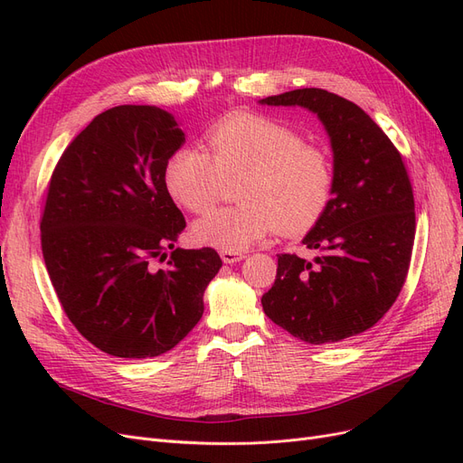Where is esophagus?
I'll return each mask as SVG.
<instances>
[{
	"label": "esophagus",
	"instance_id": "esophagus-1",
	"mask_svg": "<svg viewBox=\"0 0 463 463\" xmlns=\"http://www.w3.org/2000/svg\"><path fill=\"white\" fill-rule=\"evenodd\" d=\"M221 260L225 263H236V261H242L246 256L242 251H227V250H221Z\"/></svg>",
	"mask_w": 463,
	"mask_h": 463
}]
</instances>
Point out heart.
Instances as JSON below:
<instances>
[{
  "label": "heart",
  "instance_id": "heart-1",
  "mask_svg": "<svg viewBox=\"0 0 463 463\" xmlns=\"http://www.w3.org/2000/svg\"><path fill=\"white\" fill-rule=\"evenodd\" d=\"M205 150L183 146L165 163L171 198L192 213L215 205L225 181L242 176L234 198L194 225L200 244L244 251L273 227L285 236L313 229L333 198V161L317 146L271 117L238 113L205 134Z\"/></svg>",
  "mask_w": 463,
  "mask_h": 463
}]
</instances>
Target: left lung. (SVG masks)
<instances>
[{"label":"left lung","instance_id":"obj_1","mask_svg":"<svg viewBox=\"0 0 463 463\" xmlns=\"http://www.w3.org/2000/svg\"><path fill=\"white\" fill-rule=\"evenodd\" d=\"M316 113L333 146L335 188L306 238L319 256L279 253L265 316L309 345H331L371 329L404 287L415 238V203L400 152L373 118L321 88L261 99Z\"/></svg>","mask_w":463,"mask_h":463}]
</instances>
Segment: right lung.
Returning a JSON list of instances; mask_svg holds the SVG:
<instances>
[{
    "instance_id": "add662e5",
    "label": "right lung",
    "mask_w": 463,
    "mask_h": 463,
    "mask_svg": "<svg viewBox=\"0 0 463 463\" xmlns=\"http://www.w3.org/2000/svg\"><path fill=\"white\" fill-rule=\"evenodd\" d=\"M183 142L171 113L117 106L67 146L52 175L40 221L48 275L77 331L115 357L175 348L202 319L222 265L213 248H175L186 221L163 171Z\"/></svg>"
}]
</instances>
